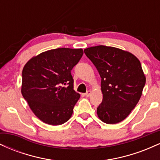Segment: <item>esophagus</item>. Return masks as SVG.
Returning a JSON list of instances; mask_svg holds the SVG:
<instances>
[{
  "label": "esophagus",
  "instance_id": "obj_1",
  "mask_svg": "<svg viewBox=\"0 0 160 160\" xmlns=\"http://www.w3.org/2000/svg\"><path fill=\"white\" fill-rule=\"evenodd\" d=\"M91 92H91L90 90L87 91V92H86L85 93V96H86V97H89V96H90Z\"/></svg>",
  "mask_w": 160,
  "mask_h": 160
}]
</instances>
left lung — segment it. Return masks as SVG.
Instances as JSON below:
<instances>
[{
	"label": "left lung",
	"instance_id": "1",
	"mask_svg": "<svg viewBox=\"0 0 160 160\" xmlns=\"http://www.w3.org/2000/svg\"><path fill=\"white\" fill-rule=\"evenodd\" d=\"M84 52L102 78L103 99L97 114L105 123H118L129 115L142 94L146 78L141 62L132 53L107 46L89 47Z\"/></svg>",
	"mask_w": 160,
	"mask_h": 160
}]
</instances>
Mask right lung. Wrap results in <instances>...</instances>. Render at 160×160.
I'll use <instances>...</instances> for the list:
<instances>
[{"instance_id":"right-lung-1","label":"right lung","mask_w":160,"mask_h":160,"mask_svg":"<svg viewBox=\"0 0 160 160\" xmlns=\"http://www.w3.org/2000/svg\"><path fill=\"white\" fill-rule=\"evenodd\" d=\"M82 49L58 48L33 57L22 70V94L37 117L58 126L71 118L80 94L74 90L71 70Z\"/></svg>"}]
</instances>
